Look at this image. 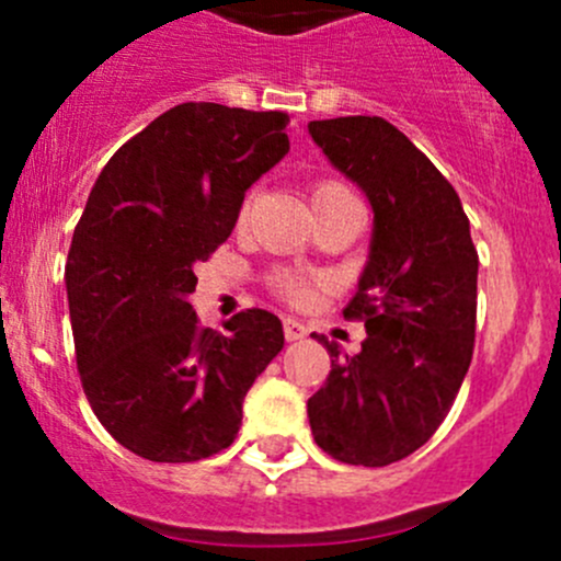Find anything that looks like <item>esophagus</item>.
Here are the masks:
<instances>
[{
    "mask_svg": "<svg viewBox=\"0 0 561 561\" xmlns=\"http://www.w3.org/2000/svg\"><path fill=\"white\" fill-rule=\"evenodd\" d=\"M282 328H285L287 342H298V339L307 336V325H304V322H298V320H293V317H285Z\"/></svg>",
    "mask_w": 561,
    "mask_h": 561,
    "instance_id": "obj_1",
    "label": "esophagus"
}]
</instances>
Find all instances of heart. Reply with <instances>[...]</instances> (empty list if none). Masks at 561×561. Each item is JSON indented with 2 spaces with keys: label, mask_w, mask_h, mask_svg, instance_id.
<instances>
[{
  "label": "heart",
  "mask_w": 561,
  "mask_h": 561,
  "mask_svg": "<svg viewBox=\"0 0 561 561\" xmlns=\"http://www.w3.org/2000/svg\"><path fill=\"white\" fill-rule=\"evenodd\" d=\"M342 195H350V190L344 184H339V181H331V179L317 181L312 186V206L331 201V197H342ZM247 208L249 203L244 206V214ZM271 285H274V290L279 293L282 298H287V301L293 304H301L312 296V282H309L307 276L293 274V271H276V274L271 276Z\"/></svg>",
  "instance_id": "heart-1"
}]
</instances>
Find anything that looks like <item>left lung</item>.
<instances>
[{
  "label": "left lung",
  "instance_id": "obj_1",
  "mask_svg": "<svg viewBox=\"0 0 561 561\" xmlns=\"http://www.w3.org/2000/svg\"><path fill=\"white\" fill-rule=\"evenodd\" d=\"M309 135L375 208L369 263L344 309L364 320L358 355H331L309 399L314 443L344 463L386 467L432 439L474 350L478 249L450 181L380 116L309 122Z\"/></svg>",
  "mask_w": 561,
  "mask_h": 561
}]
</instances>
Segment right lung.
Wrapping results in <instances>:
<instances>
[{"instance_id": "1", "label": "right lung", "mask_w": 561, "mask_h": 561, "mask_svg": "<svg viewBox=\"0 0 561 561\" xmlns=\"http://www.w3.org/2000/svg\"><path fill=\"white\" fill-rule=\"evenodd\" d=\"M290 116L181 103L107 160L67 254L83 393L113 439L149 461L230 448L254 377L285 347L279 317L201 328L195 263L228 241L249 186L290 151Z\"/></svg>"}]
</instances>
